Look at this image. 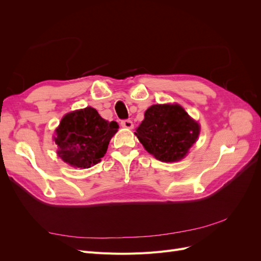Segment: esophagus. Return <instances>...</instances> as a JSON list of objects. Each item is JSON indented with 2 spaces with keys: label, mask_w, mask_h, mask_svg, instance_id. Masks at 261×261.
<instances>
[{
  "label": "esophagus",
  "mask_w": 261,
  "mask_h": 261,
  "mask_svg": "<svg viewBox=\"0 0 261 261\" xmlns=\"http://www.w3.org/2000/svg\"><path fill=\"white\" fill-rule=\"evenodd\" d=\"M121 125L123 126V127L129 128V129L134 127V124H133V122H132L130 120H123V121L121 122Z\"/></svg>",
  "instance_id": "34e87169"
}]
</instances>
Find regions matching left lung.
Instances as JSON below:
<instances>
[{
  "mask_svg": "<svg viewBox=\"0 0 261 261\" xmlns=\"http://www.w3.org/2000/svg\"><path fill=\"white\" fill-rule=\"evenodd\" d=\"M200 127L178 105H154L145 112L136 136L149 153L163 162L186 155L199 135Z\"/></svg>",
  "mask_w": 261,
  "mask_h": 261,
  "instance_id": "obj_1",
  "label": "left lung"
}]
</instances>
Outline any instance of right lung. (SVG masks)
<instances>
[{
    "instance_id": "right-lung-1",
    "label": "right lung",
    "mask_w": 261,
    "mask_h": 261,
    "mask_svg": "<svg viewBox=\"0 0 261 261\" xmlns=\"http://www.w3.org/2000/svg\"><path fill=\"white\" fill-rule=\"evenodd\" d=\"M117 128L116 122L103 120L93 108L70 112L62 118L55 130L58 154L72 167L88 169L106 154Z\"/></svg>"
}]
</instances>
